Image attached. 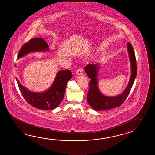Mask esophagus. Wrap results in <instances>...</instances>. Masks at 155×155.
Returning a JSON list of instances; mask_svg holds the SVG:
<instances>
[{
	"mask_svg": "<svg viewBox=\"0 0 155 155\" xmlns=\"http://www.w3.org/2000/svg\"><path fill=\"white\" fill-rule=\"evenodd\" d=\"M76 74L78 75H80L83 74V71H82L81 68H79L78 69V71H76Z\"/></svg>",
	"mask_w": 155,
	"mask_h": 155,
	"instance_id": "esophagus-1",
	"label": "esophagus"
}]
</instances>
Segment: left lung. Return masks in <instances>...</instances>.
I'll list each match as a JSON object with an SVG mask.
<instances>
[{
  "label": "left lung",
  "mask_w": 155,
  "mask_h": 155,
  "mask_svg": "<svg viewBox=\"0 0 155 155\" xmlns=\"http://www.w3.org/2000/svg\"><path fill=\"white\" fill-rule=\"evenodd\" d=\"M127 51L131 64V74L129 83L126 88L120 94L114 97L103 94L98 87L97 76L100 68V64H90L84 67V71L91 79L89 82V88L87 95V100L89 105L94 110L97 111L107 110L122 105L129 95L136 77V60L134 49L130 43H127Z\"/></svg>",
  "instance_id": "obj_1"
}]
</instances>
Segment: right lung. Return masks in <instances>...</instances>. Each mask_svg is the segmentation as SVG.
Segmentation results:
<instances>
[{"label": "right lung", "instance_id": "obj_1", "mask_svg": "<svg viewBox=\"0 0 155 155\" xmlns=\"http://www.w3.org/2000/svg\"><path fill=\"white\" fill-rule=\"evenodd\" d=\"M49 51L47 43L41 37L32 38L24 45L19 51L18 59L30 53ZM71 71L66 69L58 71L54 81L48 89L42 92H31L16 80L25 100L33 107L40 110H53L60 105L63 100L67 84L72 78Z\"/></svg>", "mask_w": 155, "mask_h": 155}]
</instances>
